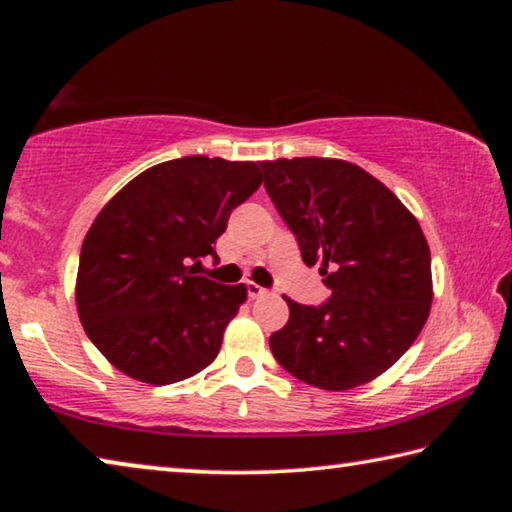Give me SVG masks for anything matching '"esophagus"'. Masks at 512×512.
Segmentation results:
<instances>
[{"label": "esophagus", "mask_w": 512, "mask_h": 512, "mask_svg": "<svg viewBox=\"0 0 512 512\" xmlns=\"http://www.w3.org/2000/svg\"><path fill=\"white\" fill-rule=\"evenodd\" d=\"M248 296L253 300L264 298V296H268V291L264 287H259V284H255V282H248Z\"/></svg>", "instance_id": "obj_1"}]
</instances>
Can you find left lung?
<instances>
[{
	"mask_svg": "<svg viewBox=\"0 0 512 512\" xmlns=\"http://www.w3.org/2000/svg\"><path fill=\"white\" fill-rule=\"evenodd\" d=\"M264 187L298 239L302 262L320 264L327 302L289 305L271 334L284 370L323 391H350L386 372L427 323L431 253L415 216L368 171L336 158L259 162Z\"/></svg>",
	"mask_w": 512,
	"mask_h": 512,
	"instance_id": "obj_1",
	"label": "left lung"
}]
</instances>
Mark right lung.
<instances>
[{
    "mask_svg": "<svg viewBox=\"0 0 512 512\" xmlns=\"http://www.w3.org/2000/svg\"><path fill=\"white\" fill-rule=\"evenodd\" d=\"M257 162L169 160L110 198L83 239L76 309L85 334L112 366L167 386L194 377L221 350L246 302V284L196 275L228 216L262 185Z\"/></svg>",
    "mask_w": 512,
    "mask_h": 512,
    "instance_id": "right-lung-1",
    "label": "right lung"
}]
</instances>
